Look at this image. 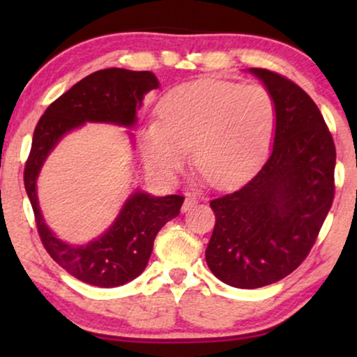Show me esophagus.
<instances>
[{"mask_svg": "<svg viewBox=\"0 0 357 357\" xmlns=\"http://www.w3.org/2000/svg\"><path fill=\"white\" fill-rule=\"evenodd\" d=\"M195 204H197V198H195L192 193H187V195H185V202H183L182 211H183V213L190 211V209H192V208L195 206Z\"/></svg>", "mask_w": 357, "mask_h": 357, "instance_id": "1", "label": "esophagus"}]
</instances>
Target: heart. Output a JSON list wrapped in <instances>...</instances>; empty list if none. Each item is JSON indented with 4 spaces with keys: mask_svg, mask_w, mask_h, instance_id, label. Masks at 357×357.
<instances>
[{
    "mask_svg": "<svg viewBox=\"0 0 357 357\" xmlns=\"http://www.w3.org/2000/svg\"><path fill=\"white\" fill-rule=\"evenodd\" d=\"M159 121L141 131L148 167L175 180L193 160L214 185L241 182L257 169L275 131V102L265 87L232 81L199 79L175 87L160 100Z\"/></svg>",
    "mask_w": 357,
    "mask_h": 357,
    "instance_id": "obj_1",
    "label": "heart"
}]
</instances>
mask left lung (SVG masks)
I'll return each mask as SVG.
<instances>
[{"label":"left lung","mask_w":357,"mask_h":357,"mask_svg":"<svg viewBox=\"0 0 357 357\" xmlns=\"http://www.w3.org/2000/svg\"><path fill=\"white\" fill-rule=\"evenodd\" d=\"M275 102L271 151L260 170L219 195L206 248L218 280L257 289L291 275L309 255L335 197L336 151L319 107L294 82L248 68Z\"/></svg>","instance_id":"1"}]
</instances>
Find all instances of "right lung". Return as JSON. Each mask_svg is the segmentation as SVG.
I'll list each match as a JSON object with an SVG mask.
<instances>
[{
	"mask_svg": "<svg viewBox=\"0 0 357 357\" xmlns=\"http://www.w3.org/2000/svg\"><path fill=\"white\" fill-rule=\"evenodd\" d=\"M151 71L107 68L92 73L58 97L38 120L32 149L24 170V185L31 199L38 234L50 257L71 276L86 284L116 287L133 281L144 271L154 238L170 219L177 218L183 197H154L135 188L121 204L114 222L86 243L61 241L45 222L38 204L37 182L43 164L60 141L86 123H109L135 128L136 110L144 96L158 89ZM135 148V136L126 131Z\"/></svg>",
	"mask_w": 357,
	"mask_h": 357,
	"instance_id": "obj_1",
	"label": "right lung"
}]
</instances>
